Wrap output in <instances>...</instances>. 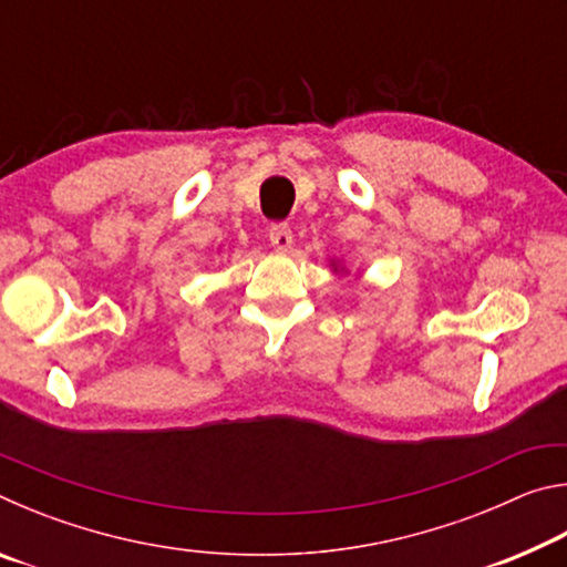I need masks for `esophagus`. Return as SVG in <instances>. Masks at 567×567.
<instances>
[{"instance_id":"obj_1","label":"esophagus","mask_w":567,"mask_h":567,"mask_svg":"<svg viewBox=\"0 0 567 567\" xmlns=\"http://www.w3.org/2000/svg\"><path fill=\"white\" fill-rule=\"evenodd\" d=\"M270 243L275 249H290L292 247V229L287 225H272L270 227Z\"/></svg>"}]
</instances>
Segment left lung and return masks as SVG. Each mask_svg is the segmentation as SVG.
I'll return each instance as SVG.
<instances>
[{"label":"left lung","mask_w":567,"mask_h":567,"mask_svg":"<svg viewBox=\"0 0 567 567\" xmlns=\"http://www.w3.org/2000/svg\"><path fill=\"white\" fill-rule=\"evenodd\" d=\"M334 272H338V267H334Z\"/></svg>","instance_id":"obj_1"}]
</instances>
